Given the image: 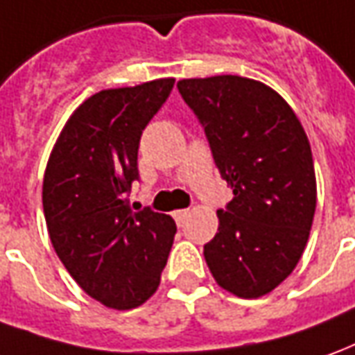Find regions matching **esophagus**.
<instances>
[{
  "label": "esophagus",
  "mask_w": 355,
  "mask_h": 355,
  "mask_svg": "<svg viewBox=\"0 0 355 355\" xmlns=\"http://www.w3.org/2000/svg\"><path fill=\"white\" fill-rule=\"evenodd\" d=\"M187 216H189V210H187V209L175 210V212H173V218H175V222H178V224H180V226H182L183 222H185V220H187Z\"/></svg>",
  "instance_id": "esophagus-1"
}]
</instances>
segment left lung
I'll return each mask as SVG.
<instances>
[{
  "instance_id": "obj_1",
  "label": "left lung",
  "mask_w": 355,
  "mask_h": 355,
  "mask_svg": "<svg viewBox=\"0 0 355 355\" xmlns=\"http://www.w3.org/2000/svg\"><path fill=\"white\" fill-rule=\"evenodd\" d=\"M178 89L205 129L234 191L205 245L214 280L238 297H261L302 259L317 205L307 135L294 110L263 83L238 75L183 79Z\"/></svg>"
}]
</instances>
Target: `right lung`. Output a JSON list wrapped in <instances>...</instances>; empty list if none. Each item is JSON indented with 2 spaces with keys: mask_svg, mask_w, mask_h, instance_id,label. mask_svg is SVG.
<instances>
[{
  "mask_svg": "<svg viewBox=\"0 0 355 355\" xmlns=\"http://www.w3.org/2000/svg\"><path fill=\"white\" fill-rule=\"evenodd\" d=\"M175 79L100 90L61 131L44 173L42 205L51 245L75 282L112 309L145 304L160 284L175 222L150 209L133 212L143 129Z\"/></svg>",
  "mask_w": 355,
  "mask_h": 355,
  "instance_id": "obj_1",
  "label": "right lung"
}]
</instances>
